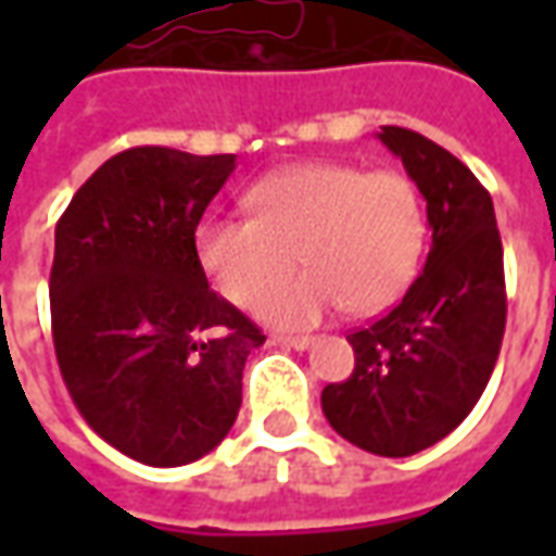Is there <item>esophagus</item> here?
<instances>
[{
  "mask_svg": "<svg viewBox=\"0 0 556 556\" xmlns=\"http://www.w3.org/2000/svg\"><path fill=\"white\" fill-rule=\"evenodd\" d=\"M274 342H277V345H289V349L306 351L315 345V337H282V333H277V337H274Z\"/></svg>",
  "mask_w": 556,
  "mask_h": 556,
  "instance_id": "esophagus-1",
  "label": "esophagus"
}]
</instances>
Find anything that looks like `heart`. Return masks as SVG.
<instances>
[{"instance_id": "b5f03b06", "label": "heart", "mask_w": 556, "mask_h": 556, "mask_svg": "<svg viewBox=\"0 0 556 556\" xmlns=\"http://www.w3.org/2000/svg\"><path fill=\"white\" fill-rule=\"evenodd\" d=\"M247 207L250 217L202 219L195 255L214 289L250 309L298 252L307 270L258 303L270 325L309 327L339 306L381 313L408 291L426 253V207L402 172L294 166L255 184Z\"/></svg>"}]
</instances>
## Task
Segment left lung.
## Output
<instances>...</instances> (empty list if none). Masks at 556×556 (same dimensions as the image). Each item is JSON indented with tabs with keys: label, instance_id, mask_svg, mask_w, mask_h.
<instances>
[{
	"label": "left lung",
	"instance_id": "left-lung-1",
	"mask_svg": "<svg viewBox=\"0 0 556 556\" xmlns=\"http://www.w3.org/2000/svg\"><path fill=\"white\" fill-rule=\"evenodd\" d=\"M384 142L426 199L431 250L405 298L349 333L354 372L327 384V422L366 453L405 458L473 410L506 327L503 243L489 190L446 148L408 127Z\"/></svg>",
	"mask_w": 556,
	"mask_h": 556
}]
</instances>
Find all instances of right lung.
<instances>
[{
  "label": "right lung",
  "instance_id": "add662e5",
  "mask_svg": "<svg viewBox=\"0 0 556 556\" xmlns=\"http://www.w3.org/2000/svg\"><path fill=\"white\" fill-rule=\"evenodd\" d=\"M235 154L127 148L55 223V361L74 405L118 453L190 465L241 410L243 363L265 333L207 289L195 226Z\"/></svg>",
  "mask_w": 556,
  "mask_h": 556
}]
</instances>
